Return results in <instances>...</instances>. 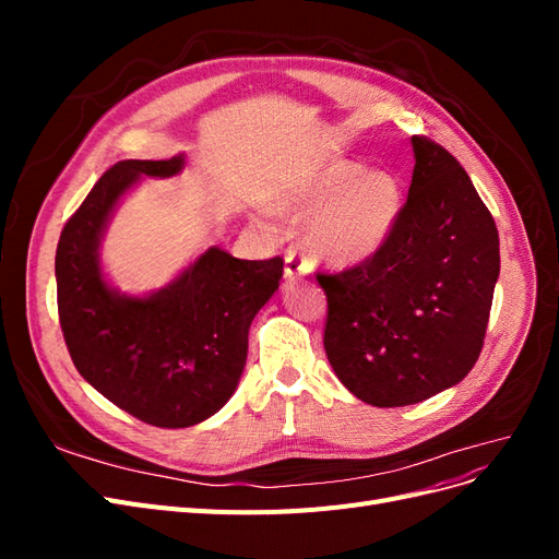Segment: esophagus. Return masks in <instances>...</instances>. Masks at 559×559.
Returning <instances> with one entry per match:
<instances>
[{
  "label": "esophagus",
  "mask_w": 559,
  "mask_h": 559,
  "mask_svg": "<svg viewBox=\"0 0 559 559\" xmlns=\"http://www.w3.org/2000/svg\"><path fill=\"white\" fill-rule=\"evenodd\" d=\"M310 273V263L302 257L298 249H286L284 257V277L286 280H296V277H306Z\"/></svg>",
  "instance_id": "esophagus-1"
}]
</instances>
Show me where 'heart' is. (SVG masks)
<instances>
[{
	"mask_svg": "<svg viewBox=\"0 0 559 559\" xmlns=\"http://www.w3.org/2000/svg\"><path fill=\"white\" fill-rule=\"evenodd\" d=\"M401 183L382 167L331 158L312 165L286 189L275 207L310 214L308 245L331 265H359L392 238L401 214Z\"/></svg>",
	"mask_w": 559,
	"mask_h": 559,
	"instance_id": "1",
	"label": "heart"
}]
</instances>
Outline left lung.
Listing matches in <instances>:
<instances>
[{"instance_id": "1", "label": "left lung", "mask_w": 559, "mask_h": 559, "mask_svg": "<svg viewBox=\"0 0 559 559\" xmlns=\"http://www.w3.org/2000/svg\"><path fill=\"white\" fill-rule=\"evenodd\" d=\"M415 170L392 238L361 265L317 275L326 357L349 392L399 408L462 382L478 361L499 280V233L464 167L413 138Z\"/></svg>"}]
</instances>
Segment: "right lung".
<instances>
[{"mask_svg": "<svg viewBox=\"0 0 559 559\" xmlns=\"http://www.w3.org/2000/svg\"><path fill=\"white\" fill-rule=\"evenodd\" d=\"M170 160H121L64 224L56 251L58 312L81 378L146 425H200L228 403L247 364L249 326L280 289L284 261H242L210 247L156 292L132 296L105 277L99 245L121 198Z\"/></svg>", "mask_w": 559, "mask_h": 559, "instance_id": "obj_1", "label": "right lung"}]
</instances>
